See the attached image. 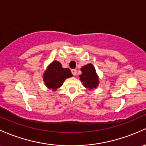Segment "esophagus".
I'll return each instance as SVG.
<instances>
[{"label":"esophagus","mask_w":146,"mask_h":146,"mask_svg":"<svg viewBox=\"0 0 146 146\" xmlns=\"http://www.w3.org/2000/svg\"><path fill=\"white\" fill-rule=\"evenodd\" d=\"M71 72H72V74H73V76H76L77 75V70L76 69H72Z\"/></svg>","instance_id":"obj_1"}]
</instances>
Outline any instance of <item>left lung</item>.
Listing matches in <instances>:
<instances>
[{
    "instance_id": "left-lung-1",
    "label": "left lung",
    "mask_w": 146,
    "mask_h": 146,
    "mask_svg": "<svg viewBox=\"0 0 146 146\" xmlns=\"http://www.w3.org/2000/svg\"><path fill=\"white\" fill-rule=\"evenodd\" d=\"M82 74L80 75V80L83 85L89 90L96 89L99 84V78L94 66L91 64H88L81 68Z\"/></svg>"
}]
</instances>
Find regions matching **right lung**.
Instances as JSON below:
<instances>
[{"instance_id":"add662e5","label":"right lung","mask_w":146,"mask_h":146,"mask_svg":"<svg viewBox=\"0 0 146 146\" xmlns=\"http://www.w3.org/2000/svg\"><path fill=\"white\" fill-rule=\"evenodd\" d=\"M73 76L69 68H64L60 62L53 61L44 72V81L48 89L57 90L63 84L66 78Z\"/></svg>"}]
</instances>
